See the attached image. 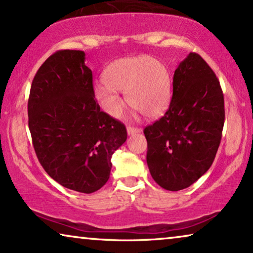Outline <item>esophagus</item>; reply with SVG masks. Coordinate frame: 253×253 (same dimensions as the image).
I'll return each instance as SVG.
<instances>
[{
  "instance_id": "obj_1",
  "label": "esophagus",
  "mask_w": 253,
  "mask_h": 253,
  "mask_svg": "<svg viewBox=\"0 0 253 253\" xmlns=\"http://www.w3.org/2000/svg\"><path fill=\"white\" fill-rule=\"evenodd\" d=\"M127 133H128V135H134V134L141 133V129L137 128V127L128 126V127H127Z\"/></svg>"
}]
</instances>
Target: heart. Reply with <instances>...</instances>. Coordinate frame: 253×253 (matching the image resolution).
<instances>
[{"label":"heart","instance_id":"obj_1","mask_svg":"<svg viewBox=\"0 0 253 253\" xmlns=\"http://www.w3.org/2000/svg\"><path fill=\"white\" fill-rule=\"evenodd\" d=\"M104 83L95 86V98L104 112L113 118L123 113L127 103L146 118L166 112L171 99V79L167 67L148 55L114 60L104 69Z\"/></svg>","mask_w":253,"mask_h":253}]
</instances>
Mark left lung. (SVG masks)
I'll return each instance as SVG.
<instances>
[{
    "label": "left lung",
    "mask_w": 253,
    "mask_h": 253,
    "mask_svg": "<svg viewBox=\"0 0 253 253\" xmlns=\"http://www.w3.org/2000/svg\"><path fill=\"white\" fill-rule=\"evenodd\" d=\"M169 110L144 128L151 177L168 191L191 186L210 169L220 146L224 99L217 77L190 53L173 75Z\"/></svg>",
    "instance_id": "1"
}]
</instances>
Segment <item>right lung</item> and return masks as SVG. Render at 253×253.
<instances>
[{
    "mask_svg": "<svg viewBox=\"0 0 253 253\" xmlns=\"http://www.w3.org/2000/svg\"><path fill=\"white\" fill-rule=\"evenodd\" d=\"M28 113L37 157L49 177L81 193L106 184L111 158L127 132L100 111L83 50H58L42 63L32 81Z\"/></svg>",
    "mask_w": 253,
    "mask_h": 253,
    "instance_id": "obj_1",
    "label": "right lung"
}]
</instances>
